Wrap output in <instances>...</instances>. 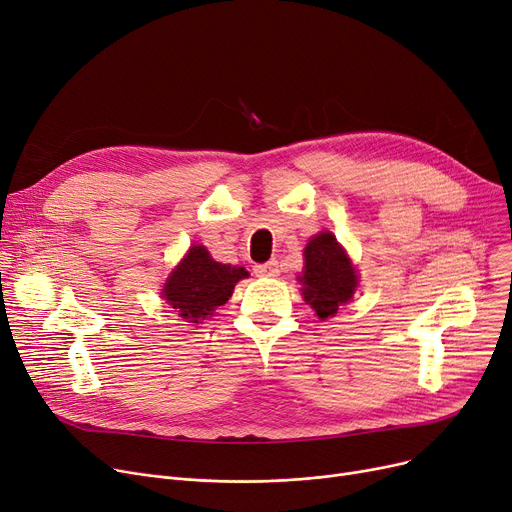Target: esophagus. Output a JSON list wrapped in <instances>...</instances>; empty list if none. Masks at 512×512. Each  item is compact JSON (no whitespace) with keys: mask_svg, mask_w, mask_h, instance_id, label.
Masks as SVG:
<instances>
[{"mask_svg":"<svg viewBox=\"0 0 512 512\" xmlns=\"http://www.w3.org/2000/svg\"><path fill=\"white\" fill-rule=\"evenodd\" d=\"M253 272H255V276H259V278H276V276L280 274L278 261L272 259V261H267V263H257V265L253 267Z\"/></svg>","mask_w":512,"mask_h":512,"instance_id":"34e87169","label":"esophagus"}]
</instances>
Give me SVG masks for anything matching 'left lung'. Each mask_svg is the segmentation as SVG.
<instances>
[{
    "mask_svg": "<svg viewBox=\"0 0 512 512\" xmlns=\"http://www.w3.org/2000/svg\"><path fill=\"white\" fill-rule=\"evenodd\" d=\"M303 297L315 309L319 319L338 313V307L353 299L357 274L351 259L346 257L332 232H321L305 247Z\"/></svg>",
    "mask_w": 512,
    "mask_h": 512,
    "instance_id": "obj_1",
    "label": "left lung"
}]
</instances>
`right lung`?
Listing matches in <instances>:
<instances>
[{
  "mask_svg": "<svg viewBox=\"0 0 512 512\" xmlns=\"http://www.w3.org/2000/svg\"><path fill=\"white\" fill-rule=\"evenodd\" d=\"M245 267L213 261L205 247H191L164 286V299L191 324H203L234 292L238 280L247 278Z\"/></svg>",
  "mask_w": 512,
  "mask_h": 512,
  "instance_id": "add662e5",
  "label": "right lung"
}]
</instances>
